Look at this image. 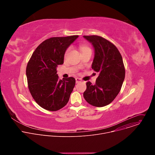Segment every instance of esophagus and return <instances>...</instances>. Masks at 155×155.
Returning <instances> with one entry per match:
<instances>
[{
  "label": "esophagus",
  "instance_id": "1",
  "mask_svg": "<svg viewBox=\"0 0 155 155\" xmlns=\"http://www.w3.org/2000/svg\"><path fill=\"white\" fill-rule=\"evenodd\" d=\"M75 80H76V83H79V82L81 81V79H80V78H75Z\"/></svg>",
  "mask_w": 155,
  "mask_h": 155
}]
</instances>
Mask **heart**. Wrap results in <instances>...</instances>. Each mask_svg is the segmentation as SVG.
Here are the masks:
<instances>
[{
    "label": "heart",
    "mask_w": 155,
    "mask_h": 155,
    "mask_svg": "<svg viewBox=\"0 0 155 155\" xmlns=\"http://www.w3.org/2000/svg\"><path fill=\"white\" fill-rule=\"evenodd\" d=\"M87 48H89V47H87V46H85V45H81V51H83V50H86V49H87ZM69 50V48H68L67 50H66V51H65V54L68 53Z\"/></svg>",
    "instance_id": "b5f03b06"
}]
</instances>
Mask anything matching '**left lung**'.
Masks as SVG:
<instances>
[{"mask_svg":"<svg viewBox=\"0 0 155 155\" xmlns=\"http://www.w3.org/2000/svg\"><path fill=\"white\" fill-rule=\"evenodd\" d=\"M94 48L92 69L99 74L96 84L86 82L83 97L87 103L97 107L111 103L121 90L125 68L118 48L107 39L98 35H84Z\"/></svg>","mask_w":155,"mask_h":155,"instance_id":"8db88e82","label":"left lung"}]
</instances>
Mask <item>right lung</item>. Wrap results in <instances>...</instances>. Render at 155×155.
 Wrapping results in <instances>:
<instances>
[{"mask_svg": "<svg viewBox=\"0 0 155 155\" xmlns=\"http://www.w3.org/2000/svg\"><path fill=\"white\" fill-rule=\"evenodd\" d=\"M78 35L51 37L32 53L26 67L29 90L43 108L57 111L68 104L75 84L73 77L60 80L56 68L64 63L65 50Z\"/></svg>", "mask_w": 155, "mask_h": 155, "instance_id": "right-lung-1", "label": "right lung"}]
</instances>
